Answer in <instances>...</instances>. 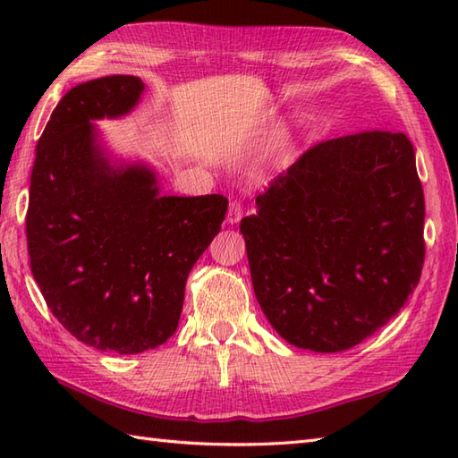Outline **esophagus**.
Instances as JSON below:
<instances>
[{"instance_id": "esophagus-1", "label": "esophagus", "mask_w": 458, "mask_h": 458, "mask_svg": "<svg viewBox=\"0 0 458 458\" xmlns=\"http://www.w3.org/2000/svg\"><path fill=\"white\" fill-rule=\"evenodd\" d=\"M242 214H244V207H242L240 200H232L228 207V214H226V222L228 224H236L242 220Z\"/></svg>"}]
</instances>
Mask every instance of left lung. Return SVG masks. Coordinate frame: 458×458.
<instances>
[{
  "label": "left lung",
  "mask_w": 458,
  "mask_h": 458,
  "mask_svg": "<svg viewBox=\"0 0 458 458\" xmlns=\"http://www.w3.org/2000/svg\"><path fill=\"white\" fill-rule=\"evenodd\" d=\"M240 224L258 303L289 344L362 343L420 284L425 199L402 131L320 141L271 181Z\"/></svg>",
  "instance_id": "obj_1"
}]
</instances>
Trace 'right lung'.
Returning a JSON list of instances; mask_svg holds the SVG:
<instances>
[{
    "label": "right lung",
    "mask_w": 458,
    "mask_h": 458,
    "mask_svg": "<svg viewBox=\"0 0 458 458\" xmlns=\"http://www.w3.org/2000/svg\"><path fill=\"white\" fill-rule=\"evenodd\" d=\"M138 76L68 90L37 143L25 218L31 271L47 307L81 343L120 354L177 330L184 284L220 232L228 199L161 197L143 165L114 167L94 120L128 114Z\"/></svg>",
    "instance_id": "add662e5"
}]
</instances>
